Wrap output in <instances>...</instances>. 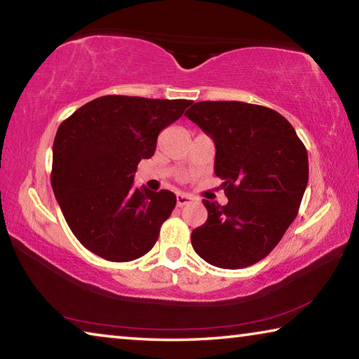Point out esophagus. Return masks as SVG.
Listing matches in <instances>:
<instances>
[{
    "instance_id": "esophagus-1",
    "label": "esophagus",
    "mask_w": 359,
    "mask_h": 359,
    "mask_svg": "<svg viewBox=\"0 0 359 359\" xmlns=\"http://www.w3.org/2000/svg\"><path fill=\"white\" fill-rule=\"evenodd\" d=\"M191 201H194V198L191 194H187V193H179L177 194V205L179 208H184V205L190 204Z\"/></svg>"
}]
</instances>
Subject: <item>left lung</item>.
<instances>
[{
	"instance_id": "8db88e82",
	"label": "left lung",
	"mask_w": 359,
	"mask_h": 359,
	"mask_svg": "<svg viewBox=\"0 0 359 359\" xmlns=\"http://www.w3.org/2000/svg\"><path fill=\"white\" fill-rule=\"evenodd\" d=\"M185 115L215 142V175L228 204L203 199L208 220L191 245L209 264L241 269L266 258L297 215L309 180L306 145L269 107L201 101Z\"/></svg>"
}]
</instances>
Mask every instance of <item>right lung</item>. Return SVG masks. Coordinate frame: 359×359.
Instances as JSON below:
<instances>
[{
  "label": "right lung",
  "instance_id": "1",
  "mask_svg": "<svg viewBox=\"0 0 359 359\" xmlns=\"http://www.w3.org/2000/svg\"><path fill=\"white\" fill-rule=\"evenodd\" d=\"M190 104L107 95L79 107L58 126L52 188L72 234L90 252L126 263L155 245L177 199L169 190L136 188L135 172L142 158L154 156L161 130Z\"/></svg>",
  "mask_w": 359,
  "mask_h": 359
}]
</instances>
